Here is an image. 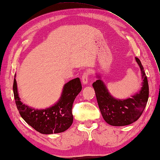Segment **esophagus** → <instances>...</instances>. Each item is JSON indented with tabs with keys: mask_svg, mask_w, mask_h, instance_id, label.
Segmentation results:
<instances>
[{
	"mask_svg": "<svg viewBox=\"0 0 160 160\" xmlns=\"http://www.w3.org/2000/svg\"><path fill=\"white\" fill-rule=\"evenodd\" d=\"M89 74H90V71H88V70L83 74L82 77V82H83V84H86V83H88Z\"/></svg>",
	"mask_w": 160,
	"mask_h": 160,
	"instance_id": "34e87169",
	"label": "esophagus"
}]
</instances>
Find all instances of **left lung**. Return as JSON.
I'll return each instance as SVG.
<instances>
[{
  "label": "left lung",
  "mask_w": 160,
  "mask_h": 160,
  "mask_svg": "<svg viewBox=\"0 0 160 160\" xmlns=\"http://www.w3.org/2000/svg\"><path fill=\"white\" fill-rule=\"evenodd\" d=\"M137 63L141 68L142 82L141 90L131 98L119 100L114 98L108 92L107 87L99 76L93 83L100 112L105 121L112 126L122 127L132 124L141 116L146 106L149 96V86L143 67L138 58Z\"/></svg>",
  "instance_id": "1"
}]
</instances>
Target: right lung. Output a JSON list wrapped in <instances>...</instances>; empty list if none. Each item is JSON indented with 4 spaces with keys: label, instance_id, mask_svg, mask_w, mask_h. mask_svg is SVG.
<instances>
[{
    "label": "right lung",
    "instance_id": "1",
    "mask_svg": "<svg viewBox=\"0 0 160 160\" xmlns=\"http://www.w3.org/2000/svg\"><path fill=\"white\" fill-rule=\"evenodd\" d=\"M82 89L80 78H76L64 84L60 98L54 105L45 110H35L22 102L15 78L13 83L15 103L22 119L36 131L43 134L64 132L71 127L73 122V102Z\"/></svg>",
    "mask_w": 160,
    "mask_h": 160
}]
</instances>
